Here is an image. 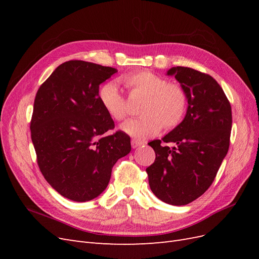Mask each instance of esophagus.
<instances>
[{
  "label": "esophagus",
  "mask_w": 259,
  "mask_h": 259,
  "mask_svg": "<svg viewBox=\"0 0 259 259\" xmlns=\"http://www.w3.org/2000/svg\"><path fill=\"white\" fill-rule=\"evenodd\" d=\"M131 144H132V147L134 148V149H135V148H137V147H139V146L144 145V143H143V142H139V140H135V139H132Z\"/></svg>",
  "instance_id": "34e87169"
}]
</instances>
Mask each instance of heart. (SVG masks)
I'll return each mask as SVG.
<instances>
[{"mask_svg": "<svg viewBox=\"0 0 259 259\" xmlns=\"http://www.w3.org/2000/svg\"><path fill=\"white\" fill-rule=\"evenodd\" d=\"M133 95L146 97L140 113L142 117L131 119L121 130L136 139H146L160 133L163 125L170 130L182 122L187 109V95L182 86L167 83L161 75L151 71H136L123 79ZM99 101L107 113L116 121L128 114L126 99L114 82L104 84L99 90Z\"/></svg>", "mask_w": 259, "mask_h": 259, "instance_id": "heart-1", "label": "heart"}]
</instances>
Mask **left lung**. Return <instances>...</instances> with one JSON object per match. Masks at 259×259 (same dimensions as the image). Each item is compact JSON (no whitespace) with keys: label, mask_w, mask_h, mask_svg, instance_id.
<instances>
[{"label":"left lung","mask_w":259,"mask_h":259,"mask_svg":"<svg viewBox=\"0 0 259 259\" xmlns=\"http://www.w3.org/2000/svg\"><path fill=\"white\" fill-rule=\"evenodd\" d=\"M167 75H175L186 92L187 113L162 140L148 144L155 160L146 171L155 197L179 206L201 197L213 184L229 149L232 114L228 98L210 75L187 67L170 68ZM162 141L175 147L163 146Z\"/></svg>","instance_id":"left-lung-1"}]
</instances>
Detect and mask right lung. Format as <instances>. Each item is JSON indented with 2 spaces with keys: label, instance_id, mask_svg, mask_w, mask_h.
Here are the masks:
<instances>
[{
  "label": "right lung",
  "instance_id": "right-lung-1",
  "mask_svg": "<svg viewBox=\"0 0 259 259\" xmlns=\"http://www.w3.org/2000/svg\"><path fill=\"white\" fill-rule=\"evenodd\" d=\"M117 70L83 60L58 66L38 89L30 123L37 165L62 197L75 202L97 198L116 161L131 151L124 132L99 101V85Z\"/></svg>",
  "mask_w": 259,
  "mask_h": 259
}]
</instances>
